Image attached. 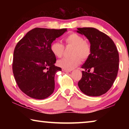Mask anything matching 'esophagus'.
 <instances>
[{
    "instance_id": "obj_1",
    "label": "esophagus",
    "mask_w": 129,
    "mask_h": 129,
    "mask_svg": "<svg viewBox=\"0 0 129 129\" xmlns=\"http://www.w3.org/2000/svg\"><path fill=\"white\" fill-rule=\"evenodd\" d=\"M62 71L63 72H70L72 71V70H67V69H65L62 68Z\"/></svg>"
}]
</instances>
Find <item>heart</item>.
<instances>
[{"mask_svg": "<svg viewBox=\"0 0 129 129\" xmlns=\"http://www.w3.org/2000/svg\"><path fill=\"white\" fill-rule=\"evenodd\" d=\"M64 41L66 46H73L71 57L63 58L58 60L57 65L62 68L72 70L80 64L81 59L85 60L90 55L91 47L90 43L85 41L83 37L76 33H71L65 36ZM51 51L58 58L62 56L64 52V46L62 43L55 41L51 45Z\"/></svg>", "mask_w": 129, "mask_h": 129, "instance_id": "obj_1", "label": "heart"}]
</instances>
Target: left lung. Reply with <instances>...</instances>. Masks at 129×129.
I'll list each match as a JSON object with an SVG mask.
<instances>
[{
    "mask_svg": "<svg viewBox=\"0 0 129 129\" xmlns=\"http://www.w3.org/2000/svg\"><path fill=\"white\" fill-rule=\"evenodd\" d=\"M77 29L78 33L86 37L91 47L90 55L81 67L85 71H82L78 87L87 95H101L111 88L117 77L118 52L112 39L103 32L90 27ZM90 69H93V73H90Z\"/></svg>",
    "mask_w": 129,
    "mask_h": 129,
    "instance_id": "1",
    "label": "left lung"
}]
</instances>
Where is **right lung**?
Here are the masks:
<instances>
[{"mask_svg":"<svg viewBox=\"0 0 129 129\" xmlns=\"http://www.w3.org/2000/svg\"><path fill=\"white\" fill-rule=\"evenodd\" d=\"M67 30V28H35L17 43L12 71L19 88L26 95L43 100L53 93L54 75L61 68L54 65L56 58L51 51V45Z\"/></svg>","mask_w":129,"mask_h":129,"instance_id":"add662e5","label":"right lung"}]
</instances>
